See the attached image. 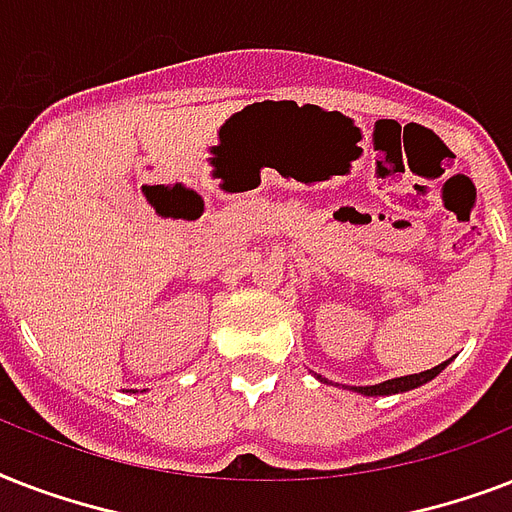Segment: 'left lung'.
I'll use <instances>...</instances> for the list:
<instances>
[{
	"mask_svg": "<svg viewBox=\"0 0 512 512\" xmlns=\"http://www.w3.org/2000/svg\"><path fill=\"white\" fill-rule=\"evenodd\" d=\"M449 361H452V358H449ZM449 361L433 366V369H428V372L406 374V377H393V380L377 382V385H358V388H350V390H356V393H361V396H393V393H406V390L420 388V385L430 382L433 377H438V374L444 372ZM319 380L327 382L324 377H321V374H319Z\"/></svg>",
	"mask_w": 512,
	"mask_h": 512,
	"instance_id": "1",
	"label": "left lung"
}]
</instances>
